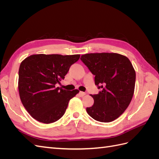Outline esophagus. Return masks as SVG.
<instances>
[{"instance_id": "obj_1", "label": "esophagus", "mask_w": 159, "mask_h": 159, "mask_svg": "<svg viewBox=\"0 0 159 159\" xmlns=\"http://www.w3.org/2000/svg\"><path fill=\"white\" fill-rule=\"evenodd\" d=\"M85 95V93L83 92V91H80L79 92V95L80 97H83V96H84Z\"/></svg>"}]
</instances>
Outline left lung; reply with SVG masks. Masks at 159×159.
<instances>
[{
    "mask_svg": "<svg viewBox=\"0 0 159 159\" xmlns=\"http://www.w3.org/2000/svg\"><path fill=\"white\" fill-rule=\"evenodd\" d=\"M81 60L95 75L98 94L91 95L92 106L86 108L98 121H114L128 107L133 98L136 74L126 56L116 53H94L81 56Z\"/></svg>",
    "mask_w": 159,
    "mask_h": 159,
    "instance_id": "left-lung-1",
    "label": "left lung"
}]
</instances>
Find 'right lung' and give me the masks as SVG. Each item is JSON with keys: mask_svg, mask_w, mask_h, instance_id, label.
Listing matches in <instances>:
<instances>
[{"mask_svg": "<svg viewBox=\"0 0 159 159\" xmlns=\"http://www.w3.org/2000/svg\"><path fill=\"white\" fill-rule=\"evenodd\" d=\"M80 55L35 54L24 60L18 71V91L27 111L37 121L48 124L64 115L69 101L79 90L56 87L65 78Z\"/></svg>", "mask_w": 159, "mask_h": 159, "instance_id": "right-lung-1", "label": "right lung"}]
</instances>
